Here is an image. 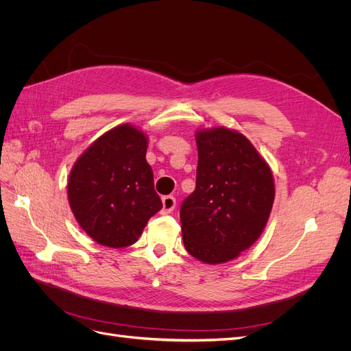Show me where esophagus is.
Segmentation results:
<instances>
[{
    "label": "esophagus",
    "instance_id": "obj_1",
    "mask_svg": "<svg viewBox=\"0 0 351 351\" xmlns=\"http://www.w3.org/2000/svg\"><path fill=\"white\" fill-rule=\"evenodd\" d=\"M176 208V197L174 196H164L162 197V214H171Z\"/></svg>",
    "mask_w": 351,
    "mask_h": 351
}]
</instances>
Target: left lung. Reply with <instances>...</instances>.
Here are the masks:
<instances>
[{"label": "left lung", "instance_id": "1", "mask_svg": "<svg viewBox=\"0 0 351 351\" xmlns=\"http://www.w3.org/2000/svg\"><path fill=\"white\" fill-rule=\"evenodd\" d=\"M196 145V189L180 208L183 243L197 261L224 263L261 237L274 205V176L237 130L200 129Z\"/></svg>", "mask_w": 351, "mask_h": 351}]
</instances>
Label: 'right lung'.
Returning <instances> with one entry per match:
<instances>
[{"label": "right lung", "instance_id": "add662e5", "mask_svg": "<svg viewBox=\"0 0 351 351\" xmlns=\"http://www.w3.org/2000/svg\"><path fill=\"white\" fill-rule=\"evenodd\" d=\"M146 149L147 136L125 123L99 136L71 168V212L83 231L102 246L120 249L136 243L162 208Z\"/></svg>", "mask_w": 351, "mask_h": 351}]
</instances>
